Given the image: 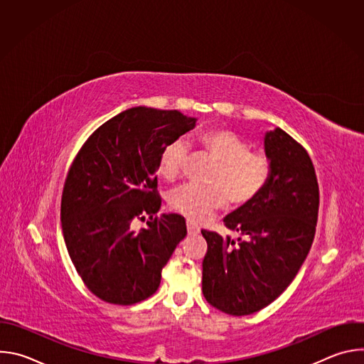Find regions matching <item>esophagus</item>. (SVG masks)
<instances>
[{"mask_svg":"<svg viewBox=\"0 0 364 364\" xmlns=\"http://www.w3.org/2000/svg\"><path fill=\"white\" fill-rule=\"evenodd\" d=\"M187 232H188V235H196L200 232V228L196 223H193L191 220H187Z\"/></svg>","mask_w":364,"mask_h":364,"instance_id":"esophagus-1","label":"esophagus"}]
</instances>
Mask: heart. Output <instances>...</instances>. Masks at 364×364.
<instances>
[{
    "label": "heart",
    "instance_id": "obj_1",
    "mask_svg": "<svg viewBox=\"0 0 364 364\" xmlns=\"http://www.w3.org/2000/svg\"><path fill=\"white\" fill-rule=\"evenodd\" d=\"M201 149L218 161L210 186L183 184L168 194L173 210L190 220L204 222L229 201L243 205L252 201L268 184L272 174L271 160L264 152L249 151V144L239 134L209 128L201 131L197 138ZM187 157V146L181 138L167 142L159 155V171L173 180L181 170Z\"/></svg>",
    "mask_w": 364,
    "mask_h": 364
}]
</instances>
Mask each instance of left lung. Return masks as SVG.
Here are the masks:
<instances>
[{
	"mask_svg": "<svg viewBox=\"0 0 364 364\" xmlns=\"http://www.w3.org/2000/svg\"><path fill=\"white\" fill-rule=\"evenodd\" d=\"M272 174L252 201L223 219L237 240L201 230L203 295L230 316H249L275 301L292 282L313 245L318 183L305 148L281 128L265 134Z\"/></svg>",
	"mask_w": 364,
	"mask_h": 364,
	"instance_id": "8db88e82",
	"label": "left lung"
}]
</instances>
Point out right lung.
<instances>
[{"label":"right lung","mask_w":364,"mask_h":364,"mask_svg":"<svg viewBox=\"0 0 364 364\" xmlns=\"http://www.w3.org/2000/svg\"><path fill=\"white\" fill-rule=\"evenodd\" d=\"M196 121L178 111L129 108L100 125L72 163L62 196L63 237L77 274L102 301L132 305L159 289L187 235L183 216H157L159 155ZM145 217L147 228L135 232L132 222Z\"/></svg>","instance_id":"obj_1"}]
</instances>
